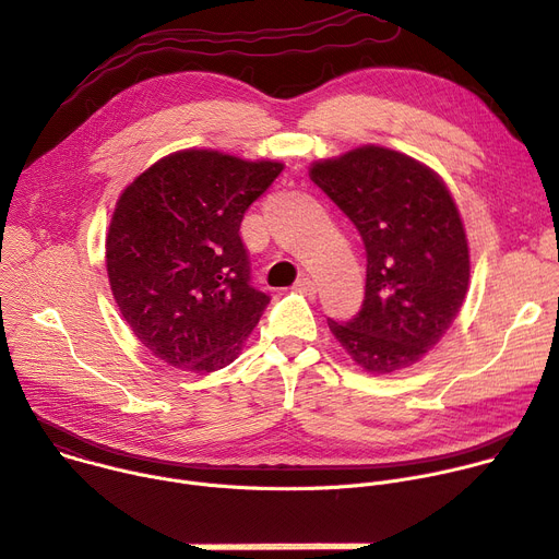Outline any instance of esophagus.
<instances>
[{"mask_svg": "<svg viewBox=\"0 0 559 559\" xmlns=\"http://www.w3.org/2000/svg\"><path fill=\"white\" fill-rule=\"evenodd\" d=\"M295 290L313 295V293H316V282H313L311 277H299V280L295 282Z\"/></svg>", "mask_w": 559, "mask_h": 559, "instance_id": "obj_1", "label": "esophagus"}]
</instances>
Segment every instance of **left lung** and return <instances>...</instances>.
Returning <instances> with one entry per match:
<instances>
[{
    "label": "left lung",
    "mask_w": 559,
    "mask_h": 559,
    "mask_svg": "<svg viewBox=\"0 0 559 559\" xmlns=\"http://www.w3.org/2000/svg\"><path fill=\"white\" fill-rule=\"evenodd\" d=\"M311 181L347 214L367 250L365 302L329 329L373 376L418 362L439 345L469 284L459 207L432 167L380 145L316 160Z\"/></svg>",
    "instance_id": "1"
}]
</instances>
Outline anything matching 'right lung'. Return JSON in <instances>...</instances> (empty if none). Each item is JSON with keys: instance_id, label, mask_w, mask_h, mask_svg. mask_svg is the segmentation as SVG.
Instances as JSON below:
<instances>
[{"instance_id": "1", "label": "right lung", "mask_w": 559, "mask_h": 559, "mask_svg": "<svg viewBox=\"0 0 559 559\" xmlns=\"http://www.w3.org/2000/svg\"><path fill=\"white\" fill-rule=\"evenodd\" d=\"M282 169L181 150L118 197L105 243L109 286L124 322L165 365L210 373L241 354L271 297L250 286L239 226Z\"/></svg>"}]
</instances>
